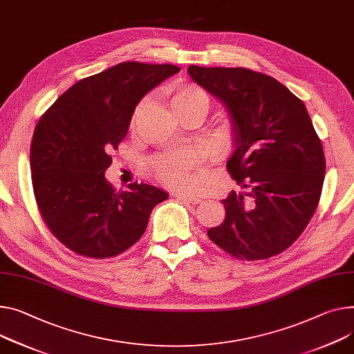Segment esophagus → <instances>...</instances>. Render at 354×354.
<instances>
[{"label": "esophagus", "mask_w": 354, "mask_h": 354, "mask_svg": "<svg viewBox=\"0 0 354 354\" xmlns=\"http://www.w3.org/2000/svg\"><path fill=\"white\" fill-rule=\"evenodd\" d=\"M177 200H181V201H187V203H192V204H200L203 201L201 197L198 196H192V194H184V193H178L176 194Z\"/></svg>", "instance_id": "34e87169"}]
</instances>
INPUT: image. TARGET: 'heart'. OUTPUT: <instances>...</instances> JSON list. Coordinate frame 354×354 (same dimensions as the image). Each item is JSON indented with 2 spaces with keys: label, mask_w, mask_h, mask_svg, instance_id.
<instances>
[{
  "label": "heart",
  "mask_w": 354,
  "mask_h": 354,
  "mask_svg": "<svg viewBox=\"0 0 354 354\" xmlns=\"http://www.w3.org/2000/svg\"><path fill=\"white\" fill-rule=\"evenodd\" d=\"M143 104L145 103L136 107L131 118V126L139 122ZM171 107L177 116L193 111H200L205 115L209 109V97L201 88L185 85L173 93ZM196 162L197 157L194 153L188 150H171L154 157L151 161V167L154 174L162 183L171 187L187 188L189 183H192V167Z\"/></svg>",
  "instance_id": "1"
}]
</instances>
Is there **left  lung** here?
I'll use <instances>...</instances> for the list:
<instances>
[{
  "label": "left lung",
  "instance_id": "8db88e82",
  "mask_svg": "<svg viewBox=\"0 0 354 354\" xmlns=\"http://www.w3.org/2000/svg\"><path fill=\"white\" fill-rule=\"evenodd\" d=\"M188 75L230 116L231 177L250 192L223 200L225 220L208 236L238 259L274 257L297 239L317 207L326 162L304 102L268 75L245 68H203Z\"/></svg>",
  "mask_w": 354,
  "mask_h": 354
}]
</instances>
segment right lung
<instances>
[{"label": "right lung", "instance_id": "right-lung-1", "mask_svg": "<svg viewBox=\"0 0 354 354\" xmlns=\"http://www.w3.org/2000/svg\"><path fill=\"white\" fill-rule=\"evenodd\" d=\"M177 72L169 64L115 65L79 80L39 119L30 153L34 194L50 232L73 252L119 255L145 234L151 209L169 198L145 183L116 192L104 171L136 106Z\"/></svg>", "mask_w": 354, "mask_h": 354}]
</instances>
